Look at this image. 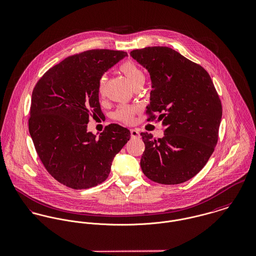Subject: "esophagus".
I'll return each instance as SVG.
<instances>
[{"label":"esophagus","instance_id":"esophagus-1","mask_svg":"<svg viewBox=\"0 0 256 256\" xmlns=\"http://www.w3.org/2000/svg\"><path fill=\"white\" fill-rule=\"evenodd\" d=\"M130 136L132 138H139V132L136 130H130Z\"/></svg>","mask_w":256,"mask_h":256}]
</instances>
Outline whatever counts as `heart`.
<instances>
[{"mask_svg":"<svg viewBox=\"0 0 256 256\" xmlns=\"http://www.w3.org/2000/svg\"><path fill=\"white\" fill-rule=\"evenodd\" d=\"M118 71L128 79L130 84L134 88L138 86H142L143 84L145 82L144 72L132 61H124L122 64H120ZM106 84H107V77L106 75H103L100 77L98 82V94L101 96H104ZM136 114V108L128 105H122V106H120L115 111V113L113 114V118L122 124H130L134 122Z\"/></svg>","mask_w":256,"mask_h":256,"instance_id":"obj_1","label":"heart"}]
</instances>
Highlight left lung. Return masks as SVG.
Wrapping results in <instances>:
<instances>
[{
  "mask_svg": "<svg viewBox=\"0 0 256 256\" xmlns=\"http://www.w3.org/2000/svg\"><path fill=\"white\" fill-rule=\"evenodd\" d=\"M152 80L147 122L162 120V138L141 132L143 174L160 184L183 183L206 166L214 151L222 105L208 73L168 46L130 52Z\"/></svg>",
  "mask_w": 256,
  "mask_h": 256,
  "instance_id": "obj_1",
  "label": "left lung"
}]
</instances>
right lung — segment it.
Returning a JSON list of instances; mask_svg holds the SVG:
<instances>
[{
	"instance_id": "1",
	"label": "right lung",
	"mask_w": 256,
	"mask_h": 256,
	"mask_svg": "<svg viewBox=\"0 0 256 256\" xmlns=\"http://www.w3.org/2000/svg\"><path fill=\"white\" fill-rule=\"evenodd\" d=\"M128 54L90 50L68 56L37 82L31 99L29 132L48 172L72 189H88L106 180L116 154L130 132L111 124L98 138L88 132L90 117L102 113L101 76Z\"/></svg>"
}]
</instances>
